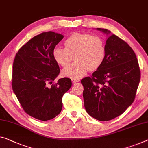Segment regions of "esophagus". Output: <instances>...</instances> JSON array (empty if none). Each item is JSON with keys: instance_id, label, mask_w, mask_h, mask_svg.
I'll list each match as a JSON object with an SVG mask.
<instances>
[{"instance_id": "34e87169", "label": "esophagus", "mask_w": 148, "mask_h": 148, "mask_svg": "<svg viewBox=\"0 0 148 148\" xmlns=\"http://www.w3.org/2000/svg\"><path fill=\"white\" fill-rule=\"evenodd\" d=\"M79 79H74V78H72V84H75V83H76V82H79Z\"/></svg>"}]
</instances>
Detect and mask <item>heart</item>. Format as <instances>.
I'll return each instance as SVG.
<instances>
[{
  "mask_svg": "<svg viewBox=\"0 0 148 148\" xmlns=\"http://www.w3.org/2000/svg\"><path fill=\"white\" fill-rule=\"evenodd\" d=\"M65 48L56 47L52 50L54 60L62 66H66L74 59L76 62L64 68L62 74L77 79L101 66L106 57L103 40L98 36L76 32L66 40Z\"/></svg>",
  "mask_w": 148,
  "mask_h": 148,
  "instance_id": "heart-1",
  "label": "heart"
}]
</instances>
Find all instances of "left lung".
<instances>
[{"label": "left lung", "mask_w": 148, "mask_h": 148, "mask_svg": "<svg viewBox=\"0 0 148 148\" xmlns=\"http://www.w3.org/2000/svg\"><path fill=\"white\" fill-rule=\"evenodd\" d=\"M107 36L104 61L92 77L81 80L87 113L100 121H108L125 111L135 99L140 80L136 54L123 40L110 30L96 28Z\"/></svg>", "instance_id": "obj_1"}]
</instances>
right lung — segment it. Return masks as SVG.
Segmentation results:
<instances>
[{
	"instance_id": "add662e5",
	"label": "right lung",
	"mask_w": 148,
	"mask_h": 148,
	"mask_svg": "<svg viewBox=\"0 0 148 148\" xmlns=\"http://www.w3.org/2000/svg\"><path fill=\"white\" fill-rule=\"evenodd\" d=\"M63 38L52 31L41 33L20 48L13 62V92L26 113L39 120H52L60 113L62 98L72 86L68 78L50 86L60 74L52 50Z\"/></svg>"
}]
</instances>
